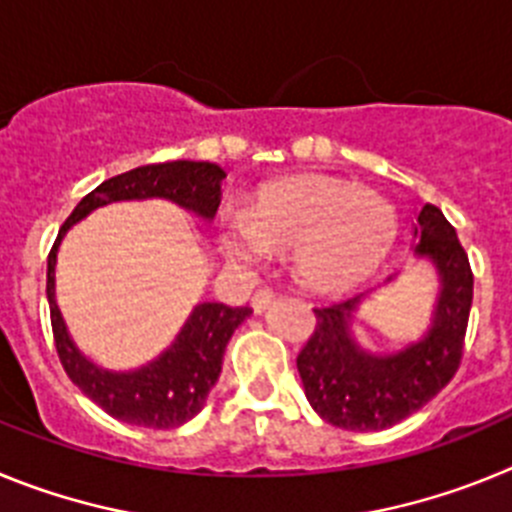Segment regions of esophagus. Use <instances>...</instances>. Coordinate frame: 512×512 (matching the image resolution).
<instances>
[{"instance_id": "1", "label": "esophagus", "mask_w": 512, "mask_h": 512, "mask_svg": "<svg viewBox=\"0 0 512 512\" xmlns=\"http://www.w3.org/2000/svg\"><path fill=\"white\" fill-rule=\"evenodd\" d=\"M274 295H277V292H274V289H271V287H259V289H256V292H253V300H251L253 310H256V312L266 310V307H269V302L274 300Z\"/></svg>"}]
</instances>
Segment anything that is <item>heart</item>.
Segmentation results:
<instances>
[{"instance_id":"obj_1","label":"heart","mask_w":512,"mask_h":512,"mask_svg":"<svg viewBox=\"0 0 512 512\" xmlns=\"http://www.w3.org/2000/svg\"><path fill=\"white\" fill-rule=\"evenodd\" d=\"M395 241V210L382 194L341 179L269 184L251 210L220 217V248L230 264L256 269L271 251H295L307 284L343 289L382 264Z\"/></svg>"}]
</instances>
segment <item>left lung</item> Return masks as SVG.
Wrapping results in <instances>:
<instances>
[{
	"instance_id": "left-lung-1",
	"label": "left lung",
	"mask_w": 512,
	"mask_h": 512,
	"mask_svg": "<svg viewBox=\"0 0 512 512\" xmlns=\"http://www.w3.org/2000/svg\"><path fill=\"white\" fill-rule=\"evenodd\" d=\"M418 256H428L441 274V297L428 336L395 356L364 354L348 320L356 302L315 307V330L297 356V372L312 410L346 431H382L413 415L459 372L464 356L474 274L454 225L433 205L418 215Z\"/></svg>"
}]
</instances>
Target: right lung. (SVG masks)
<instances>
[{
	"label": "right lung",
	"instance_id": "add662e5",
	"mask_svg": "<svg viewBox=\"0 0 512 512\" xmlns=\"http://www.w3.org/2000/svg\"><path fill=\"white\" fill-rule=\"evenodd\" d=\"M225 171L207 161H169V164H148L133 171L117 174L84 197L74 207L58 238L48 253V305H51V328L58 359L89 400H94L104 413L130 425L169 431L187 423L200 413L210 395L212 384L220 377L225 346L233 330L251 315V307H230L223 302H202L194 307L187 325L176 336L174 346L153 364L138 372L112 374L79 354L71 343L56 297H53V271H56V251L63 233L84 215L107 202L146 200L164 197L202 217H215L220 205V182Z\"/></svg>",
	"mask_w": 512,
	"mask_h": 512
}]
</instances>
